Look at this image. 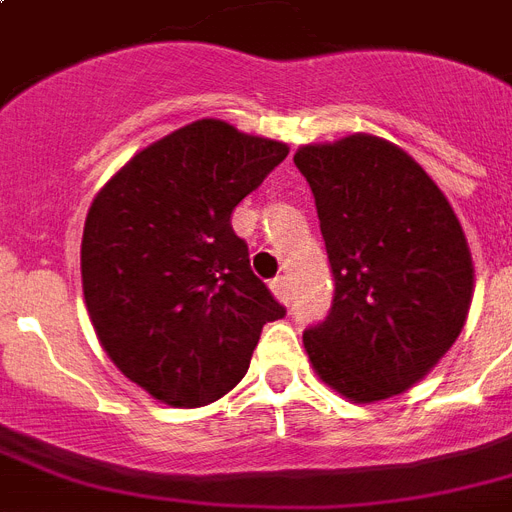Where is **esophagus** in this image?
I'll return each instance as SVG.
<instances>
[{
	"mask_svg": "<svg viewBox=\"0 0 512 512\" xmlns=\"http://www.w3.org/2000/svg\"><path fill=\"white\" fill-rule=\"evenodd\" d=\"M271 292L276 295L279 303H289V297H292V287H289L287 276H279V279L271 281Z\"/></svg>",
	"mask_w": 512,
	"mask_h": 512,
	"instance_id": "obj_1",
	"label": "esophagus"
}]
</instances>
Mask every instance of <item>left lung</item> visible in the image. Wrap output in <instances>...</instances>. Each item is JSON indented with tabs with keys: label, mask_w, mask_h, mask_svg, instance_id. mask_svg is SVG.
<instances>
[{
	"label": "left lung",
	"mask_w": 512,
	"mask_h": 512,
	"mask_svg": "<svg viewBox=\"0 0 512 512\" xmlns=\"http://www.w3.org/2000/svg\"><path fill=\"white\" fill-rule=\"evenodd\" d=\"M335 276L305 329L313 369L356 404L404 393L452 348L473 300L468 239L430 175L388 140L348 135L295 154Z\"/></svg>",
	"instance_id": "1"
}]
</instances>
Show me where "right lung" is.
I'll return each instance as SVG.
<instances>
[{"label":"right lung","instance_id":"add662e5","mask_svg":"<svg viewBox=\"0 0 512 512\" xmlns=\"http://www.w3.org/2000/svg\"><path fill=\"white\" fill-rule=\"evenodd\" d=\"M287 154L279 140L199 119L132 156L92 201L82 236L92 327L119 372L164 404L223 398L263 324L287 313L231 228L236 204Z\"/></svg>","mask_w":512,"mask_h":512}]
</instances>
